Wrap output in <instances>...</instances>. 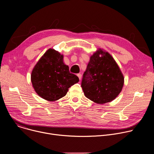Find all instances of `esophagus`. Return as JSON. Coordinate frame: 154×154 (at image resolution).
Returning a JSON list of instances; mask_svg holds the SVG:
<instances>
[{
    "mask_svg": "<svg viewBox=\"0 0 154 154\" xmlns=\"http://www.w3.org/2000/svg\"><path fill=\"white\" fill-rule=\"evenodd\" d=\"M77 76H78V77H79V80H81V79H82V74H77Z\"/></svg>",
    "mask_w": 154,
    "mask_h": 154,
    "instance_id": "34e87169",
    "label": "esophagus"
}]
</instances>
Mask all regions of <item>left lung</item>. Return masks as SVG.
<instances>
[{
	"label": "left lung",
	"instance_id": "1",
	"mask_svg": "<svg viewBox=\"0 0 154 154\" xmlns=\"http://www.w3.org/2000/svg\"><path fill=\"white\" fill-rule=\"evenodd\" d=\"M124 83V75L113 57L98 49L90 57L81 86L86 97L103 104L118 97Z\"/></svg>",
	"mask_w": 154,
	"mask_h": 154
}]
</instances>
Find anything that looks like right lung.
Returning a JSON list of instances; mask_svg holds the SVG:
<instances>
[{
    "mask_svg": "<svg viewBox=\"0 0 154 154\" xmlns=\"http://www.w3.org/2000/svg\"><path fill=\"white\" fill-rule=\"evenodd\" d=\"M79 81V77L70 73L69 66L64 63L63 55L51 48L41 57L31 74L35 92L51 102L66 96L69 88Z\"/></svg>",
    "mask_w": 154,
    "mask_h": 154,
    "instance_id": "right-lung-1",
    "label": "right lung"
}]
</instances>
